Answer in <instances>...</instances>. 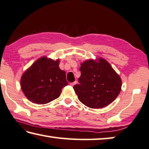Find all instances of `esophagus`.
Listing matches in <instances>:
<instances>
[{"instance_id":"34e87169","label":"esophagus","mask_w":149,"mask_h":149,"mask_svg":"<svg viewBox=\"0 0 149 149\" xmlns=\"http://www.w3.org/2000/svg\"><path fill=\"white\" fill-rule=\"evenodd\" d=\"M77 83V81H74V82H73V83H70V85L73 86H74Z\"/></svg>"}]
</instances>
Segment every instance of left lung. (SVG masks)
<instances>
[{"mask_svg": "<svg viewBox=\"0 0 149 149\" xmlns=\"http://www.w3.org/2000/svg\"><path fill=\"white\" fill-rule=\"evenodd\" d=\"M79 84L74 86L78 99L91 108H102L115 100L121 91L119 75L105 59H89L81 64Z\"/></svg>", "mask_w": 149, "mask_h": 149, "instance_id": "obj_1", "label": "left lung"}]
</instances>
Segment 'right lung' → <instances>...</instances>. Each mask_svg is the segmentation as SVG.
<instances>
[{
    "label": "right lung",
    "instance_id": "1",
    "mask_svg": "<svg viewBox=\"0 0 149 149\" xmlns=\"http://www.w3.org/2000/svg\"><path fill=\"white\" fill-rule=\"evenodd\" d=\"M60 60L42 56L23 73L21 87L25 96L37 104H45L58 98L68 85L66 72L60 69Z\"/></svg>",
    "mask_w": 149,
    "mask_h": 149
}]
</instances>
